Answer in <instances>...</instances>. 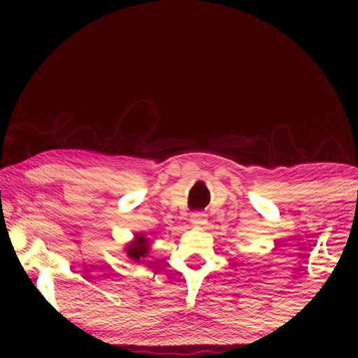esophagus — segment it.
I'll use <instances>...</instances> for the list:
<instances>
[{
    "mask_svg": "<svg viewBox=\"0 0 358 358\" xmlns=\"http://www.w3.org/2000/svg\"><path fill=\"white\" fill-rule=\"evenodd\" d=\"M190 224L192 227H203V224H207V217H205L203 213H194L192 217H190Z\"/></svg>",
    "mask_w": 358,
    "mask_h": 358,
    "instance_id": "1",
    "label": "esophagus"
}]
</instances>
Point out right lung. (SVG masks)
I'll list each match as a JSON object with an SVG mask.
<instances>
[{"mask_svg": "<svg viewBox=\"0 0 358 358\" xmlns=\"http://www.w3.org/2000/svg\"><path fill=\"white\" fill-rule=\"evenodd\" d=\"M151 241L145 236V233H135L134 239L125 244L124 252L127 257L134 262H145V259L150 256Z\"/></svg>", "mask_w": 358, "mask_h": 358, "instance_id": "1", "label": "right lung"}]
</instances>
